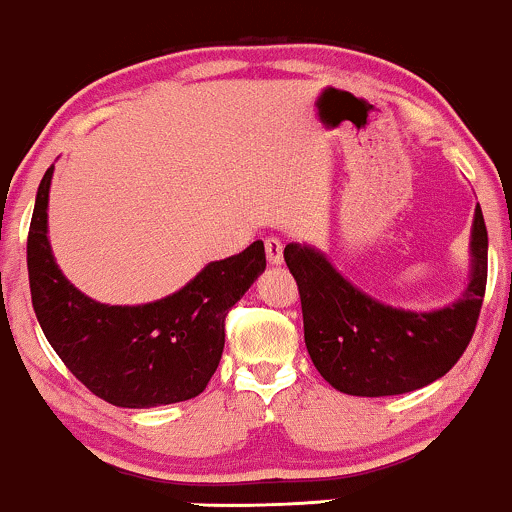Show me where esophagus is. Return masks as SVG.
Returning <instances> with one entry per match:
<instances>
[{"instance_id":"1","label":"esophagus","mask_w":512,"mask_h":512,"mask_svg":"<svg viewBox=\"0 0 512 512\" xmlns=\"http://www.w3.org/2000/svg\"><path fill=\"white\" fill-rule=\"evenodd\" d=\"M266 258H268V263H273V266L282 263V242L278 237L266 239Z\"/></svg>"}]
</instances>
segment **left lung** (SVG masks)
Returning a JSON list of instances; mask_svg holds the SVG:
<instances>
[{"label":"left lung","mask_w":512,"mask_h":512,"mask_svg":"<svg viewBox=\"0 0 512 512\" xmlns=\"http://www.w3.org/2000/svg\"><path fill=\"white\" fill-rule=\"evenodd\" d=\"M486 251L489 234L477 206L470 285L446 309L417 314L366 297L311 246L287 244L285 263L297 280L304 342L318 374L340 393L359 398L410 393L446 376L477 328L486 292Z\"/></svg>","instance_id":"left-lung-1"}]
</instances>
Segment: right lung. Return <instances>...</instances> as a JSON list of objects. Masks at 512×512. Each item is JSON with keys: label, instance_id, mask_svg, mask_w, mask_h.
Instances as JSON below:
<instances>
[{"label": "right lung", "instance_id": "obj_1", "mask_svg": "<svg viewBox=\"0 0 512 512\" xmlns=\"http://www.w3.org/2000/svg\"><path fill=\"white\" fill-rule=\"evenodd\" d=\"M45 172L28 230V282L35 316L66 369L114 407H158L206 390L225 347V318L266 268L263 242L208 263L160 302L107 306L64 278L47 242Z\"/></svg>", "mask_w": 512, "mask_h": 512}]
</instances>
